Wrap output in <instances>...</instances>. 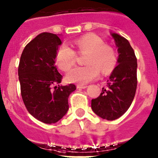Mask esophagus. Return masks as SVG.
<instances>
[{
	"label": "esophagus",
	"mask_w": 158,
	"mask_h": 158,
	"mask_svg": "<svg viewBox=\"0 0 158 158\" xmlns=\"http://www.w3.org/2000/svg\"><path fill=\"white\" fill-rule=\"evenodd\" d=\"M87 87V85H76V88H77L78 89H84V88H86Z\"/></svg>",
	"instance_id": "obj_1"
}]
</instances>
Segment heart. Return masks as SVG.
Instances as JSON below:
<instances>
[{
    "label": "heart",
    "instance_id": "heart-1",
    "mask_svg": "<svg viewBox=\"0 0 158 158\" xmlns=\"http://www.w3.org/2000/svg\"><path fill=\"white\" fill-rule=\"evenodd\" d=\"M75 51L66 45L58 48L56 62L60 70H70L76 64V53L86 55L84 67H77L68 73L67 80L70 82L85 85L97 79L100 71L104 75L115 68L117 58L115 50L93 34H88L73 42Z\"/></svg>",
    "mask_w": 158,
    "mask_h": 158
}]
</instances>
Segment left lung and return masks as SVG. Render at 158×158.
I'll return each mask as SVG.
<instances>
[{
  "label": "left lung",
  "instance_id": "left-lung-1",
  "mask_svg": "<svg viewBox=\"0 0 158 158\" xmlns=\"http://www.w3.org/2000/svg\"><path fill=\"white\" fill-rule=\"evenodd\" d=\"M118 48L117 67L107 80L106 88H102L98 98L91 100V108L103 119L113 121L124 115L131 106L137 86V60L127 39L112 34Z\"/></svg>",
  "mask_w": 158,
  "mask_h": 158
}]
</instances>
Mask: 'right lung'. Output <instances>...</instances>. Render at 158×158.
Instances as JSON below:
<instances>
[{
    "instance_id": "right-lung-1",
    "label": "right lung",
    "mask_w": 158,
    "mask_h": 158,
    "mask_svg": "<svg viewBox=\"0 0 158 158\" xmlns=\"http://www.w3.org/2000/svg\"><path fill=\"white\" fill-rule=\"evenodd\" d=\"M60 44L58 35L42 33L26 45L19 64L24 104L31 115L45 124L56 123L63 118L69 109V96L76 89L73 84L59 85L63 76L58 73L55 58Z\"/></svg>"
}]
</instances>
